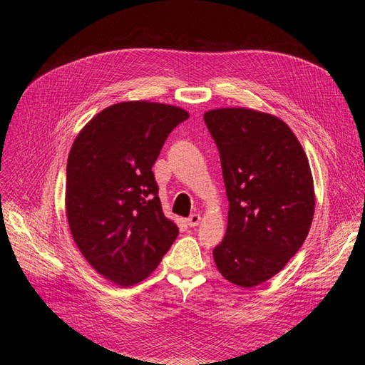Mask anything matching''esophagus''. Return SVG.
<instances>
[{"mask_svg": "<svg viewBox=\"0 0 365 365\" xmlns=\"http://www.w3.org/2000/svg\"><path fill=\"white\" fill-rule=\"evenodd\" d=\"M200 222H201V215H197V213H193L187 217V225L189 227H196V225H200Z\"/></svg>", "mask_w": 365, "mask_h": 365, "instance_id": "1", "label": "esophagus"}]
</instances>
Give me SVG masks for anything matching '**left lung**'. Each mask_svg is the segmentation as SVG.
Segmentation results:
<instances>
[{"label":"left lung","instance_id":"left-lung-1","mask_svg":"<svg viewBox=\"0 0 365 365\" xmlns=\"http://www.w3.org/2000/svg\"><path fill=\"white\" fill-rule=\"evenodd\" d=\"M230 202L227 233L213 250L219 272L240 288L279 274L311 230L315 192L300 141L279 117L250 108L204 114Z\"/></svg>","mask_w":365,"mask_h":365}]
</instances>
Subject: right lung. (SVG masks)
<instances>
[{
  "label": "right lung",
  "mask_w": 365,
  "mask_h": 365,
  "mask_svg": "<svg viewBox=\"0 0 365 365\" xmlns=\"http://www.w3.org/2000/svg\"><path fill=\"white\" fill-rule=\"evenodd\" d=\"M187 118L173 105L120 102L88 121L68 153L65 213L71 236L86 262L123 288L148 279L178 236L163 213L152 165L172 129Z\"/></svg>",
  "instance_id": "right-lung-1"
}]
</instances>
